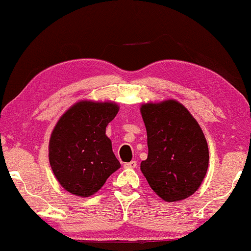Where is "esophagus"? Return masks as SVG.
Instances as JSON below:
<instances>
[{"label":"esophagus","instance_id":"obj_1","mask_svg":"<svg viewBox=\"0 0 251 251\" xmlns=\"http://www.w3.org/2000/svg\"><path fill=\"white\" fill-rule=\"evenodd\" d=\"M124 167L127 168V169H134V168L138 167V162H136V161H131V162L124 164Z\"/></svg>","mask_w":251,"mask_h":251}]
</instances>
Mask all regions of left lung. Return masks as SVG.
<instances>
[{"instance_id": "left-lung-1", "label": "left lung", "mask_w": 251, "mask_h": 251, "mask_svg": "<svg viewBox=\"0 0 251 251\" xmlns=\"http://www.w3.org/2000/svg\"><path fill=\"white\" fill-rule=\"evenodd\" d=\"M148 156L140 169L153 191L164 201L192 196L208 168V146L201 126L175 100L142 104Z\"/></svg>"}]
</instances>
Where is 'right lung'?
Listing matches in <instances>:
<instances>
[{"label":"right lung","instance_id":"1","mask_svg":"<svg viewBox=\"0 0 251 251\" xmlns=\"http://www.w3.org/2000/svg\"><path fill=\"white\" fill-rule=\"evenodd\" d=\"M118 111L117 103L84 100L60 117L50 138L49 158L66 191L83 198L94 195L120 168L105 134Z\"/></svg>","mask_w":251,"mask_h":251}]
</instances>
